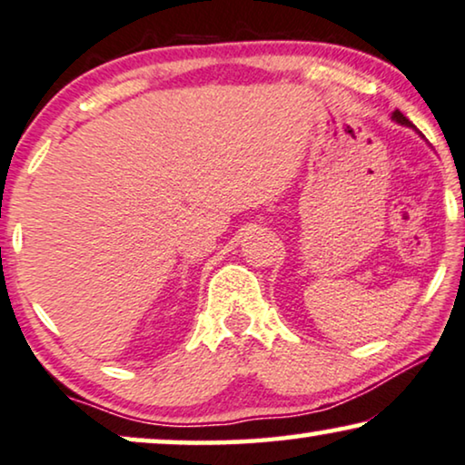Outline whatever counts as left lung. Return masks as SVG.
I'll list each match as a JSON object with an SVG mask.
<instances>
[{"instance_id":"8db88e82","label":"left lung","mask_w":465,"mask_h":465,"mask_svg":"<svg viewBox=\"0 0 465 465\" xmlns=\"http://www.w3.org/2000/svg\"><path fill=\"white\" fill-rule=\"evenodd\" d=\"M393 121H398V123H401V125H406V127H414V125H412V123H411V121H408V119H406V116L400 113V110H395V113H393Z\"/></svg>"}]
</instances>
